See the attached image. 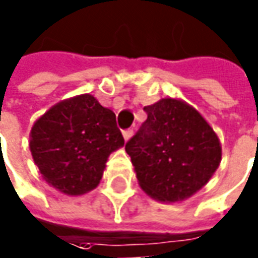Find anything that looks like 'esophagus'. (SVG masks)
I'll use <instances>...</instances> for the list:
<instances>
[{"label": "esophagus", "mask_w": 258, "mask_h": 258, "mask_svg": "<svg viewBox=\"0 0 258 258\" xmlns=\"http://www.w3.org/2000/svg\"><path fill=\"white\" fill-rule=\"evenodd\" d=\"M133 134H134L133 128H128V130H125V131H122V136H124V140H125V141H128L130 138L133 137Z\"/></svg>", "instance_id": "esophagus-1"}]
</instances>
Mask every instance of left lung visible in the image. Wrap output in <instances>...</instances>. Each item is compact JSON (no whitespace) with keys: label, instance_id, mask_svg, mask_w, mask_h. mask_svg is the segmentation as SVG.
Returning <instances> with one entry per match:
<instances>
[{"label":"left lung","instance_id":"8db88e82","mask_svg":"<svg viewBox=\"0 0 258 258\" xmlns=\"http://www.w3.org/2000/svg\"><path fill=\"white\" fill-rule=\"evenodd\" d=\"M144 111L147 120L125 144L138 184L158 201L185 200L209 182L220 165L217 134L181 100L163 98Z\"/></svg>","mask_w":258,"mask_h":258}]
</instances>
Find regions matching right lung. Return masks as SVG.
Returning <instances> with one entry per match:
<instances>
[{
    "instance_id": "1",
    "label": "right lung",
    "mask_w": 258,
    "mask_h": 258,
    "mask_svg": "<svg viewBox=\"0 0 258 258\" xmlns=\"http://www.w3.org/2000/svg\"><path fill=\"white\" fill-rule=\"evenodd\" d=\"M122 146L115 114L91 94L52 105L30 134V150L42 178L68 196L94 190L110 154Z\"/></svg>"
}]
</instances>
